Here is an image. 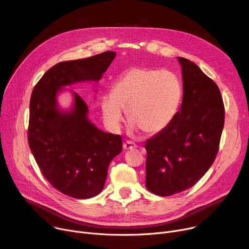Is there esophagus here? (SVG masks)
<instances>
[{"label": "esophagus", "instance_id": "obj_1", "mask_svg": "<svg viewBox=\"0 0 249 249\" xmlns=\"http://www.w3.org/2000/svg\"><path fill=\"white\" fill-rule=\"evenodd\" d=\"M137 146L135 143H133V142L131 141H126L125 143L123 144V149L125 151H128V150H133V149H136Z\"/></svg>", "mask_w": 249, "mask_h": 249}]
</instances>
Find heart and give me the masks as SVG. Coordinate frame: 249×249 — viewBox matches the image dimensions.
<instances>
[{
  "mask_svg": "<svg viewBox=\"0 0 249 249\" xmlns=\"http://www.w3.org/2000/svg\"><path fill=\"white\" fill-rule=\"evenodd\" d=\"M182 85L174 73L152 68H131L115 82L112 93L101 98L105 122L118 129L126 110L130 123L154 135L174 119L182 100Z\"/></svg>",
  "mask_w": 249,
  "mask_h": 249,
  "instance_id": "1",
  "label": "heart"
}]
</instances>
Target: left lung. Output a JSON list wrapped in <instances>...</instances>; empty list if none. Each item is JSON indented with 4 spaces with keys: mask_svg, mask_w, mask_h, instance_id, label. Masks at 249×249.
I'll list each match as a JSON object with an SVG mask.
<instances>
[{
    "mask_svg": "<svg viewBox=\"0 0 249 249\" xmlns=\"http://www.w3.org/2000/svg\"><path fill=\"white\" fill-rule=\"evenodd\" d=\"M183 80L181 108L172 122L146 142V187L159 196L191 188L214 162L225 123L216 83L188 59L178 57Z\"/></svg>",
    "mask_w": 249,
    "mask_h": 249,
    "instance_id": "left-lung-1",
    "label": "left lung"
}]
</instances>
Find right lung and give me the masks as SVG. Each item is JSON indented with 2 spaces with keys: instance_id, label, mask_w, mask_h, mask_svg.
I'll use <instances>...</instances> for the list:
<instances>
[{
  "instance_id": "1",
  "label": "right lung",
  "mask_w": 249,
  "mask_h": 249,
  "mask_svg": "<svg viewBox=\"0 0 249 249\" xmlns=\"http://www.w3.org/2000/svg\"><path fill=\"white\" fill-rule=\"evenodd\" d=\"M116 53L60 62L35 85L29 103L28 145L43 176L61 193L76 199L99 194L110 161L122 151L120 135L105 133L88 118L85 100L74 92L70 111L58 108L62 87L101 79Z\"/></svg>"
}]
</instances>
